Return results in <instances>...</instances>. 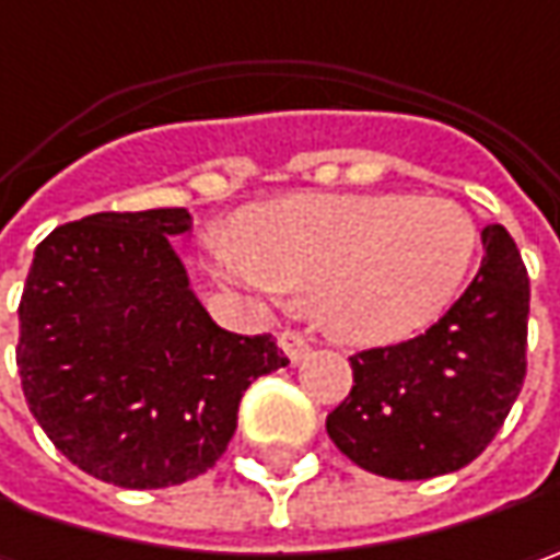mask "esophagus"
Here are the masks:
<instances>
[{
    "instance_id": "esophagus-1",
    "label": "esophagus",
    "mask_w": 560,
    "mask_h": 560,
    "mask_svg": "<svg viewBox=\"0 0 560 560\" xmlns=\"http://www.w3.org/2000/svg\"><path fill=\"white\" fill-rule=\"evenodd\" d=\"M279 345H281V351L288 353V360H291V363H301L306 353H310V341H306L301 331H291V328H284V331H281Z\"/></svg>"
}]
</instances>
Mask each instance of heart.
Returning a JSON list of instances; mask_svg holds the SVG:
<instances>
[{"mask_svg":"<svg viewBox=\"0 0 560 560\" xmlns=\"http://www.w3.org/2000/svg\"><path fill=\"white\" fill-rule=\"evenodd\" d=\"M476 247L474 215L448 197H310L259 212L247 241L219 244V262L259 294L319 304L335 338L385 345L448 310Z\"/></svg>","mask_w":560,"mask_h":560,"instance_id":"obj_1","label":"heart"}]
</instances>
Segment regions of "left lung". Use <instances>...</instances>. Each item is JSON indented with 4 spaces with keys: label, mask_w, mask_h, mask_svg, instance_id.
<instances>
[{
    "label": "left lung",
    "mask_w": 560,
    "mask_h": 560,
    "mask_svg": "<svg viewBox=\"0 0 560 560\" xmlns=\"http://www.w3.org/2000/svg\"><path fill=\"white\" fill-rule=\"evenodd\" d=\"M486 254L464 294L423 335L353 353L351 395L326 417L357 467L432 479L476 460L526 378L529 276L514 237L482 229Z\"/></svg>",
    "instance_id": "1"
}]
</instances>
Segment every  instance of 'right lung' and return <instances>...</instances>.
I'll use <instances>...</instances> for the list:
<instances>
[{"label":"right lung","instance_id":"1","mask_svg":"<svg viewBox=\"0 0 560 560\" xmlns=\"http://www.w3.org/2000/svg\"><path fill=\"white\" fill-rule=\"evenodd\" d=\"M187 209L96 212L39 241L18 306L34 420L84 474L165 489L207 474L254 378L288 366L272 335H234L194 298L168 234Z\"/></svg>","mask_w":560,"mask_h":560}]
</instances>
